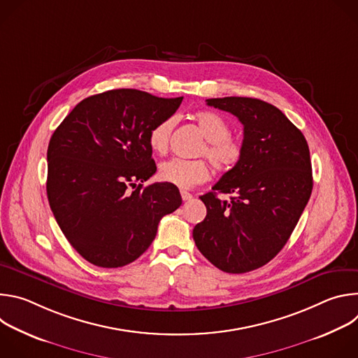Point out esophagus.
<instances>
[{
  "label": "esophagus",
  "instance_id": "1",
  "mask_svg": "<svg viewBox=\"0 0 358 358\" xmlns=\"http://www.w3.org/2000/svg\"><path fill=\"white\" fill-rule=\"evenodd\" d=\"M181 198H182V201H189V199H192V194L181 189Z\"/></svg>",
  "mask_w": 358,
  "mask_h": 358
}]
</instances>
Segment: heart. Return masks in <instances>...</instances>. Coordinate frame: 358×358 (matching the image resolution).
<instances>
[{"mask_svg": "<svg viewBox=\"0 0 358 358\" xmlns=\"http://www.w3.org/2000/svg\"><path fill=\"white\" fill-rule=\"evenodd\" d=\"M194 119L202 136L207 138L202 155H206L215 170L221 173L236 169L243 159L245 145L241 138L231 136V124L221 115L210 110L198 112ZM174 124L176 119L167 117L151 127L148 145L157 155L167 152ZM159 177L178 188H191L210 178V167L203 160L171 159L160 164Z\"/></svg>", "mask_w": 358, "mask_h": 358, "instance_id": "b5f03b06", "label": "heart"}]
</instances>
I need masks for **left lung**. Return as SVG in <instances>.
<instances>
[{
    "label": "left lung",
    "instance_id": "1",
    "mask_svg": "<svg viewBox=\"0 0 358 358\" xmlns=\"http://www.w3.org/2000/svg\"><path fill=\"white\" fill-rule=\"evenodd\" d=\"M243 124V159L201 196L207 217L192 229L196 248L227 273H245L272 261L290 238L312 188L309 145L273 105L252 97L207 99ZM231 193L220 200L216 192Z\"/></svg>",
    "mask_w": 358,
    "mask_h": 358
}]
</instances>
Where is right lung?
Returning <instances> with one entry per match:
<instances>
[{"mask_svg":"<svg viewBox=\"0 0 358 358\" xmlns=\"http://www.w3.org/2000/svg\"><path fill=\"white\" fill-rule=\"evenodd\" d=\"M181 101L136 89L108 90L83 99L50 137L49 206L87 262L131 264L155 241L160 220L181 206L176 185L141 184L157 170L148 133Z\"/></svg>","mask_w":358,"mask_h":358,"instance_id":"right-lung-1","label":"right lung"}]
</instances>
